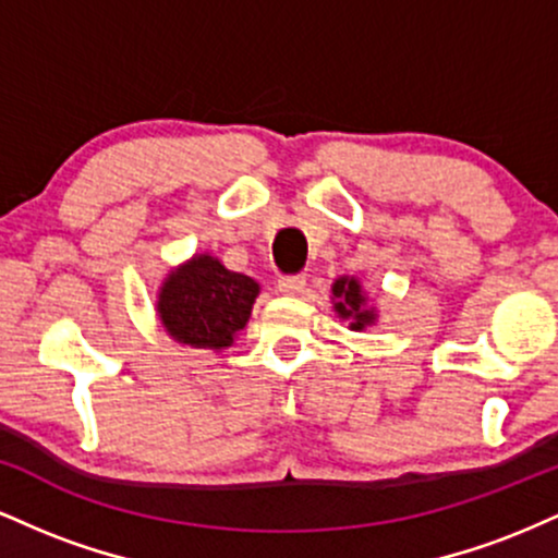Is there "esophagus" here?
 Segmentation results:
<instances>
[{
  "label": "esophagus",
  "mask_w": 558,
  "mask_h": 558,
  "mask_svg": "<svg viewBox=\"0 0 558 558\" xmlns=\"http://www.w3.org/2000/svg\"><path fill=\"white\" fill-rule=\"evenodd\" d=\"M278 288L280 293H288V296H299L306 288V278L304 275H283V278L278 280Z\"/></svg>",
  "instance_id": "esophagus-1"
}]
</instances>
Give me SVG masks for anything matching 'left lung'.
Returning <instances> with one entry per match:
<instances>
[{"mask_svg": "<svg viewBox=\"0 0 558 558\" xmlns=\"http://www.w3.org/2000/svg\"><path fill=\"white\" fill-rule=\"evenodd\" d=\"M332 296H336V312L341 317H351V328L360 330L364 325H369L375 319V315L369 310H364V296H362V286L360 280L354 278H338L332 283Z\"/></svg>", "mask_w": 558, "mask_h": 558, "instance_id": "8db88e82", "label": "left lung"}]
</instances>
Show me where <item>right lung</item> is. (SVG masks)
<instances>
[{
  "mask_svg": "<svg viewBox=\"0 0 558 558\" xmlns=\"http://www.w3.org/2000/svg\"><path fill=\"white\" fill-rule=\"evenodd\" d=\"M257 293V280L202 254L165 280L157 312L178 343L226 349L248 323Z\"/></svg>",
  "mask_w": 558,
  "mask_h": 558,
  "instance_id": "right-lung-1",
  "label": "right lung"
}]
</instances>
